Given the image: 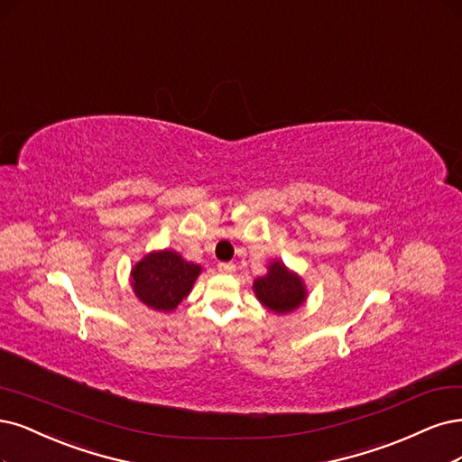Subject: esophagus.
<instances>
[{"label": "esophagus", "instance_id": "1", "mask_svg": "<svg viewBox=\"0 0 462 462\" xmlns=\"http://www.w3.org/2000/svg\"><path fill=\"white\" fill-rule=\"evenodd\" d=\"M217 272L219 273H233L235 272V265L229 262H219L217 263Z\"/></svg>", "mask_w": 462, "mask_h": 462}]
</instances>
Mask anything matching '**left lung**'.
Masks as SVG:
<instances>
[{
	"instance_id": "obj_1",
	"label": "left lung",
	"mask_w": 462,
	"mask_h": 462,
	"mask_svg": "<svg viewBox=\"0 0 462 462\" xmlns=\"http://www.w3.org/2000/svg\"><path fill=\"white\" fill-rule=\"evenodd\" d=\"M254 292L265 308L275 313H289L306 300L301 279L291 273L281 262H273L267 275L254 281Z\"/></svg>"
}]
</instances>
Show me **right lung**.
<instances>
[{
    "label": "right lung",
    "instance_id": "right-lung-1",
    "mask_svg": "<svg viewBox=\"0 0 462 462\" xmlns=\"http://www.w3.org/2000/svg\"><path fill=\"white\" fill-rule=\"evenodd\" d=\"M199 273L197 263L185 262L176 252H152L134 267L132 286L145 306L156 311H171L187 298Z\"/></svg>",
    "mask_w": 462,
    "mask_h": 462
}]
</instances>
